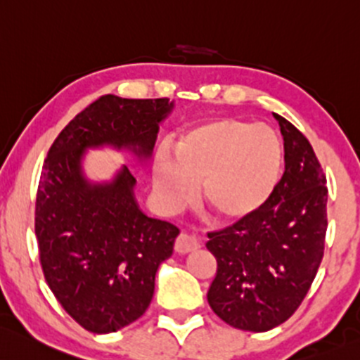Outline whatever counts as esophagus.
Instances as JSON below:
<instances>
[{
  "mask_svg": "<svg viewBox=\"0 0 360 360\" xmlns=\"http://www.w3.org/2000/svg\"><path fill=\"white\" fill-rule=\"evenodd\" d=\"M198 247H200L198 241H196L195 238L190 236V234H186V233H181L179 236H177L176 245H174V248H176L177 253H190Z\"/></svg>",
  "mask_w": 360,
  "mask_h": 360,
  "instance_id": "1",
  "label": "esophagus"
}]
</instances>
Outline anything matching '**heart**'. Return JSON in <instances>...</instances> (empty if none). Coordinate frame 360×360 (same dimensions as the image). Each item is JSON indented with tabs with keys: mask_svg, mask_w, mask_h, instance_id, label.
Instances as JSON below:
<instances>
[{
	"mask_svg": "<svg viewBox=\"0 0 360 360\" xmlns=\"http://www.w3.org/2000/svg\"><path fill=\"white\" fill-rule=\"evenodd\" d=\"M172 158L162 155L153 165V188L162 205L181 209L200 184L202 207L226 226L248 221L266 205L285 162L271 127L241 119L188 127L172 143Z\"/></svg>",
	"mask_w": 360,
	"mask_h": 360,
	"instance_id": "heart-1",
	"label": "heart"
}]
</instances>
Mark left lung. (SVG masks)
<instances>
[{"label":"left lung","instance_id":"left-lung-1","mask_svg":"<svg viewBox=\"0 0 360 360\" xmlns=\"http://www.w3.org/2000/svg\"><path fill=\"white\" fill-rule=\"evenodd\" d=\"M285 141V174L252 219L209 233L217 274L207 300L229 326L269 331L293 316L324 253L326 176L309 139L272 113Z\"/></svg>","mask_w":360,"mask_h":360}]
</instances>
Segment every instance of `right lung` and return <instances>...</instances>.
<instances>
[{"instance_id": "1", "label": "right lung", "mask_w": 360, "mask_h": 360, "mask_svg": "<svg viewBox=\"0 0 360 360\" xmlns=\"http://www.w3.org/2000/svg\"><path fill=\"white\" fill-rule=\"evenodd\" d=\"M172 108L167 98L101 96L67 124L44 160L36 196L41 267L56 300L91 333L122 330L145 314L179 229L139 209L129 167L94 183L82 160L103 146L148 160Z\"/></svg>"}]
</instances>
